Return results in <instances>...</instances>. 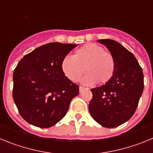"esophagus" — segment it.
Returning a JSON list of instances; mask_svg holds the SVG:
<instances>
[{"label":"esophagus","instance_id":"34e87169","mask_svg":"<svg viewBox=\"0 0 153 153\" xmlns=\"http://www.w3.org/2000/svg\"><path fill=\"white\" fill-rule=\"evenodd\" d=\"M84 87H83V86H79V92H82L83 91V90H84Z\"/></svg>","mask_w":153,"mask_h":153}]
</instances>
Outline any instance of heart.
I'll return each mask as SVG.
<instances>
[{
    "label": "heart",
    "instance_id": "heart-1",
    "mask_svg": "<svg viewBox=\"0 0 153 153\" xmlns=\"http://www.w3.org/2000/svg\"><path fill=\"white\" fill-rule=\"evenodd\" d=\"M115 59L113 54L105 51L103 47L90 43L75 51L74 56H65L62 60L61 68L64 75L70 80L76 82L84 73H87L83 79L84 84L96 83H105L114 74Z\"/></svg>",
    "mask_w": 153,
    "mask_h": 153
}]
</instances>
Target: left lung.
Masks as SVG:
<instances>
[{"mask_svg": "<svg viewBox=\"0 0 153 153\" xmlns=\"http://www.w3.org/2000/svg\"><path fill=\"white\" fill-rule=\"evenodd\" d=\"M97 41L107 47L115 59L114 74L108 82L91 90V117L106 128L122 125L134 114L144 88L143 73L137 60L123 45L110 39Z\"/></svg>", "mask_w": 153, "mask_h": 153, "instance_id": "1", "label": "left lung"}]
</instances>
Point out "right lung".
<instances>
[{
    "mask_svg": "<svg viewBox=\"0 0 153 153\" xmlns=\"http://www.w3.org/2000/svg\"><path fill=\"white\" fill-rule=\"evenodd\" d=\"M76 44L50 43L25 55L13 71V98L28 123L40 128L54 126L67 114L79 86L64 75L63 58Z\"/></svg>",
    "mask_w": 153,
    "mask_h": 153,
    "instance_id": "right-lung-1",
    "label": "right lung"
}]
</instances>
